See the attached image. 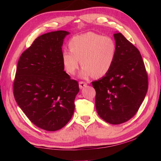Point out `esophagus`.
Returning <instances> with one entry per match:
<instances>
[{
	"mask_svg": "<svg viewBox=\"0 0 161 161\" xmlns=\"http://www.w3.org/2000/svg\"><path fill=\"white\" fill-rule=\"evenodd\" d=\"M86 86H87V83L84 82V81H80V83H79V86H80L81 89Z\"/></svg>",
	"mask_w": 161,
	"mask_h": 161,
	"instance_id": "1",
	"label": "esophagus"
}]
</instances>
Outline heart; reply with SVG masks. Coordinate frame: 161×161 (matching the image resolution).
Wrapping results in <instances>:
<instances>
[{
	"mask_svg": "<svg viewBox=\"0 0 161 161\" xmlns=\"http://www.w3.org/2000/svg\"><path fill=\"white\" fill-rule=\"evenodd\" d=\"M70 50L61 54L62 64L67 73L74 75L82 65L80 77H96L108 74L114 66L116 57V44L108 36L95 32H86L75 36L68 43Z\"/></svg>",
	"mask_w": 161,
	"mask_h": 161,
	"instance_id": "obj_1",
	"label": "heart"
}]
</instances>
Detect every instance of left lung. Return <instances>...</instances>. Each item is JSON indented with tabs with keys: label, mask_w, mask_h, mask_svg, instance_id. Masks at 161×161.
I'll return each instance as SVG.
<instances>
[{
	"label": "left lung",
	"mask_w": 161,
	"mask_h": 161,
	"mask_svg": "<svg viewBox=\"0 0 161 161\" xmlns=\"http://www.w3.org/2000/svg\"><path fill=\"white\" fill-rule=\"evenodd\" d=\"M116 57L109 73L92 82L96 91L98 115L112 125L133 118L142 104L148 89V76L137 47L121 33L114 35Z\"/></svg>",
	"instance_id": "8db88e82"
}]
</instances>
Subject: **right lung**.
<instances>
[{
  "mask_svg": "<svg viewBox=\"0 0 161 161\" xmlns=\"http://www.w3.org/2000/svg\"><path fill=\"white\" fill-rule=\"evenodd\" d=\"M63 30L39 36L20 55L13 91L24 114L34 125L49 131L59 130L71 119L79 84L62 64Z\"/></svg>",
  "mask_w": 161,
  "mask_h": 161,
  "instance_id": "add662e5",
  "label": "right lung"
}]
</instances>
